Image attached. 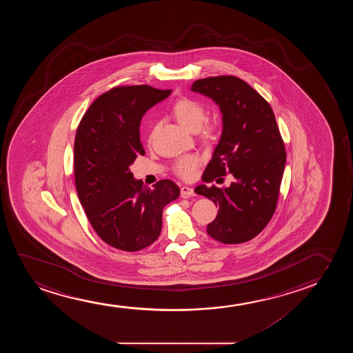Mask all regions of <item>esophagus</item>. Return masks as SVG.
<instances>
[{"mask_svg": "<svg viewBox=\"0 0 353 353\" xmlns=\"http://www.w3.org/2000/svg\"><path fill=\"white\" fill-rule=\"evenodd\" d=\"M194 195H195L194 189L190 188L188 185H183V187L181 188V196H182V198H190V196H194Z\"/></svg>", "mask_w": 353, "mask_h": 353, "instance_id": "esophagus-1", "label": "esophagus"}]
</instances>
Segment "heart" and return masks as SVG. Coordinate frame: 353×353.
<instances>
[{
    "label": "heart",
    "instance_id": "b5f03b06",
    "mask_svg": "<svg viewBox=\"0 0 353 353\" xmlns=\"http://www.w3.org/2000/svg\"><path fill=\"white\" fill-rule=\"evenodd\" d=\"M172 114L179 121L181 125H183L187 130L192 132H198L201 140L208 141L212 139L216 132V126L212 123L206 121L208 111L201 102L194 99L183 97L176 101L172 107ZM154 130V129H153ZM153 132H150V139L152 141ZM200 164V159L196 155L188 154L179 157L174 163V172L181 179H192L195 171Z\"/></svg>",
    "mask_w": 353,
    "mask_h": 353
}]
</instances>
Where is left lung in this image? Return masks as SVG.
I'll use <instances>...</instances> for the list:
<instances>
[{
  "label": "left lung",
  "mask_w": 353,
  "mask_h": 353,
  "mask_svg": "<svg viewBox=\"0 0 353 353\" xmlns=\"http://www.w3.org/2000/svg\"><path fill=\"white\" fill-rule=\"evenodd\" d=\"M192 90L211 97L223 114L222 137L203 181L228 174L235 179L228 188H195L219 208L208 234L228 245L250 241L270 222L280 194L287 155L275 114L259 92L235 76L198 79Z\"/></svg>",
  "instance_id": "1"
}]
</instances>
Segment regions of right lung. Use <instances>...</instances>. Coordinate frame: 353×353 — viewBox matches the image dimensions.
<instances>
[{"instance_id":"right-lung-1","label":"right lung","mask_w":353,"mask_h":353,"mask_svg":"<svg viewBox=\"0 0 353 353\" xmlns=\"http://www.w3.org/2000/svg\"><path fill=\"white\" fill-rule=\"evenodd\" d=\"M170 94L147 84L112 88L92 102L77 128L73 168L78 198L102 241L121 251L152 245L161 232L163 210L179 198L171 179L150 189L129 169L145 154L142 116Z\"/></svg>"}]
</instances>
